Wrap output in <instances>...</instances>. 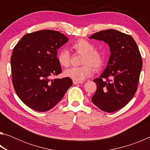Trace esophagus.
<instances>
[{"mask_svg":"<svg viewBox=\"0 0 150 150\" xmlns=\"http://www.w3.org/2000/svg\"><path fill=\"white\" fill-rule=\"evenodd\" d=\"M73 84H74V85L82 84V83H83V81H73Z\"/></svg>","mask_w":150,"mask_h":150,"instance_id":"esophagus-1","label":"esophagus"}]
</instances>
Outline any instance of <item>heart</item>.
<instances>
[{
	"label": "heart",
	"instance_id": "1",
	"mask_svg": "<svg viewBox=\"0 0 150 150\" xmlns=\"http://www.w3.org/2000/svg\"><path fill=\"white\" fill-rule=\"evenodd\" d=\"M71 47L75 52L83 54L81 63L83 65L65 70L64 71L65 77L73 81H81L93 74L92 67L96 71L99 70L103 67L104 55L100 51L95 49V45L92 42L85 39H79L73 43ZM57 59L62 67H67L70 64V54L67 50H60L57 55Z\"/></svg>",
	"mask_w": 150,
	"mask_h": 150
}]
</instances>
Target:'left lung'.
<instances>
[{"instance_id":"left-lung-1","label":"left lung","mask_w":150,"mask_h":150,"mask_svg":"<svg viewBox=\"0 0 150 150\" xmlns=\"http://www.w3.org/2000/svg\"><path fill=\"white\" fill-rule=\"evenodd\" d=\"M89 38L102 40L110 47L106 69L93 80L97 88L92 102L101 110L112 112L126 106L135 95L142 68L141 54L132 37L118 30H102Z\"/></svg>"}]
</instances>
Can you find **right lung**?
Here are the masks:
<instances>
[{
    "instance_id": "add662e5",
    "label": "right lung",
    "mask_w": 150,
    "mask_h": 150,
    "mask_svg": "<svg viewBox=\"0 0 150 150\" xmlns=\"http://www.w3.org/2000/svg\"><path fill=\"white\" fill-rule=\"evenodd\" d=\"M68 38L55 30H43L24 35L11 56L12 83L17 95L33 110H50L73 84L71 79L51 77L62 73L57 50Z\"/></svg>"
}]
</instances>
